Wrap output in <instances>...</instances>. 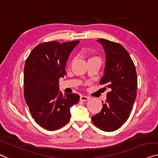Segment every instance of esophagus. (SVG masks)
<instances>
[{
    "label": "esophagus",
    "instance_id": "1",
    "mask_svg": "<svg viewBox=\"0 0 158 158\" xmlns=\"http://www.w3.org/2000/svg\"><path fill=\"white\" fill-rule=\"evenodd\" d=\"M89 99V96H84V95L80 96V100L82 101V102H86V101H88Z\"/></svg>",
    "mask_w": 158,
    "mask_h": 158
}]
</instances>
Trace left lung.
Returning <instances> with one entry per match:
<instances>
[{
  "label": "left lung",
  "instance_id": "8db88e82",
  "mask_svg": "<svg viewBox=\"0 0 158 158\" xmlns=\"http://www.w3.org/2000/svg\"><path fill=\"white\" fill-rule=\"evenodd\" d=\"M97 41L106 54L104 73L100 84H105L110 91L102 110L91 120L101 130L114 131L130 116L137 95V74L131 56L121 44L102 38Z\"/></svg>",
  "mask_w": 158,
  "mask_h": 158
}]
</instances>
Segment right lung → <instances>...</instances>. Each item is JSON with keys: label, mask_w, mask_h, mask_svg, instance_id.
<instances>
[{"label": "right lung", "mask_w": 158, "mask_h": 158, "mask_svg": "<svg viewBox=\"0 0 158 158\" xmlns=\"http://www.w3.org/2000/svg\"><path fill=\"white\" fill-rule=\"evenodd\" d=\"M79 40L51 41L32 49L24 67V97L35 122L48 131H55L70 120V108L78 103L77 94L59 91V79L66 75L70 53Z\"/></svg>", "instance_id": "1"}]
</instances>
